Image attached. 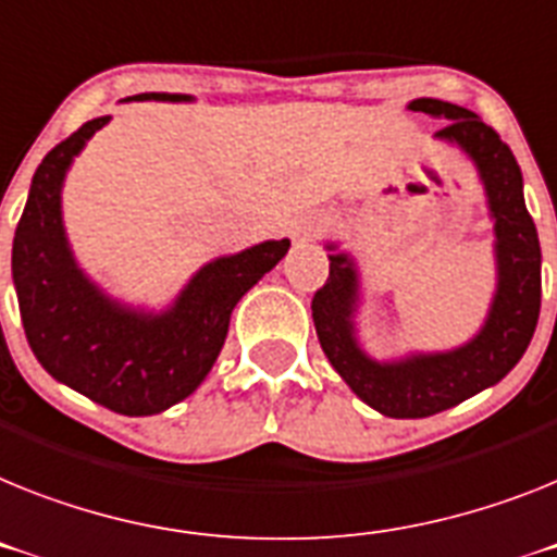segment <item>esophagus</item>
<instances>
[{
	"label": "esophagus",
	"mask_w": 557,
	"mask_h": 557,
	"mask_svg": "<svg viewBox=\"0 0 557 557\" xmlns=\"http://www.w3.org/2000/svg\"><path fill=\"white\" fill-rule=\"evenodd\" d=\"M322 226H325V223H322L320 218H308V221H300L297 226L292 228V240L294 243L314 240V237L322 232Z\"/></svg>",
	"instance_id": "esophagus-1"
}]
</instances>
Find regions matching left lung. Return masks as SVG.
<instances>
[{
	"label": "left lung",
	"mask_w": 557,
	"mask_h": 557,
	"mask_svg": "<svg viewBox=\"0 0 557 557\" xmlns=\"http://www.w3.org/2000/svg\"><path fill=\"white\" fill-rule=\"evenodd\" d=\"M408 110L447 121L436 141L473 163L493 221L495 292L470 339L445 350H408L376 359L359 339L362 274L339 240H325L331 271L314 294L311 317L331 368L359 399L391 419H424L498 385L524 357L541 311V243L524 203L516 156L493 127L450 101L413 98Z\"/></svg>",
	"instance_id": "obj_1"
}]
</instances>
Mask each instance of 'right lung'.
Listing matches in <instances>:
<instances>
[{
	"instance_id": "obj_1",
	"label": "right lung",
	"mask_w": 557,
	"mask_h": 557,
	"mask_svg": "<svg viewBox=\"0 0 557 557\" xmlns=\"http://www.w3.org/2000/svg\"><path fill=\"white\" fill-rule=\"evenodd\" d=\"M124 101L189 104L184 92H138ZM110 115L87 121L39 163L13 237V288L33 357L55 382L121 416H152L184 401L207 380L232 311L292 240H263L200 265L166 306L112 297L82 269L64 228L67 172Z\"/></svg>"
}]
</instances>
